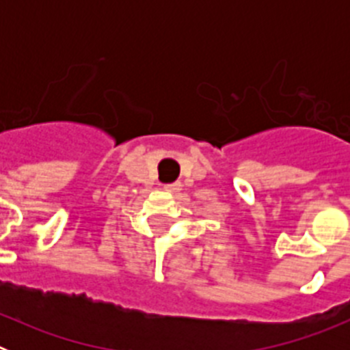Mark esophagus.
I'll return each instance as SVG.
<instances>
[{
  "label": "esophagus",
  "mask_w": 350,
  "mask_h": 350,
  "mask_svg": "<svg viewBox=\"0 0 350 350\" xmlns=\"http://www.w3.org/2000/svg\"><path fill=\"white\" fill-rule=\"evenodd\" d=\"M163 189L165 191H168V193H178V191L182 189V184L180 182H172V184H165L163 185Z\"/></svg>",
  "instance_id": "obj_1"
}]
</instances>
